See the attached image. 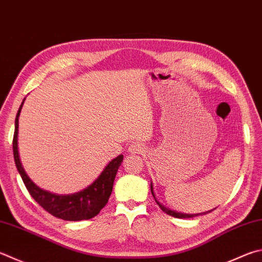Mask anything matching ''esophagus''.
Returning <instances> with one entry per match:
<instances>
[{"label": "esophagus", "instance_id": "obj_1", "mask_svg": "<svg viewBox=\"0 0 262 262\" xmlns=\"http://www.w3.org/2000/svg\"><path fill=\"white\" fill-rule=\"evenodd\" d=\"M143 151V144H141L140 142H133V143L128 146V152H129L130 155H141Z\"/></svg>", "mask_w": 262, "mask_h": 262}]
</instances>
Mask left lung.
I'll list each match as a JSON object with an SVG mask.
<instances>
[{
  "label": "left lung",
  "instance_id": "left-lung-1",
  "mask_svg": "<svg viewBox=\"0 0 262 262\" xmlns=\"http://www.w3.org/2000/svg\"><path fill=\"white\" fill-rule=\"evenodd\" d=\"M150 189H151V193L152 196H154L156 203L158 204V206L161 208V211H164L165 213H167L168 215H172L174 217H179V219H189V217H194V216H198V215H203V214H206V213H210L212 212L213 210L211 211H207V212H204V213H198V214H185V213H180V212H177V211H173V210H169L168 207H165L163 204H160L158 201H157V198L155 196V191H154V185H152V182L150 184Z\"/></svg>",
  "mask_w": 262,
  "mask_h": 262
}]
</instances>
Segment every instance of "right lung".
<instances>
[{
    "label": "right lung",
    "instance_id": "right-lung-1",
    "mask_svg": "<svg viewBox=\"0 0 262 262\" xmlns=\"http://www.w3.org/2000/svg\"><path fill=\"white\" fill-rule=\"evenodd\" d=\"M24 102H25V98H24L16 116L15 135H13L12 146L16 167L24 181V184L26 185L28 192L34 198V201L41 205V207H43L51 215L61 219V220L80 221L89 220V219L96 216L108 202V198H110V194L112 192L113 182H115L118 168L120 167L122 163L123 156L119 155L117 158L112 159L105 166L103 172L99 174V177L81 191L71 194H56L46 191V190L37 187L26 174L21 165L20 157H19L18 123Z\"/></svg>",
    "mask_w": 262,
    "mask_h": 262
}]
</instances>
